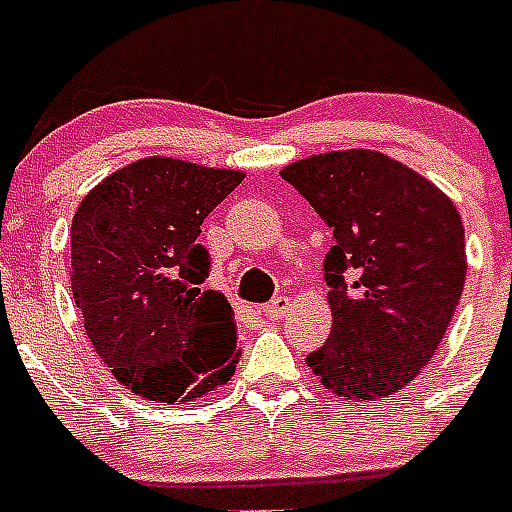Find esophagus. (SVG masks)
I'll return each mask as SVG.
<instances>
[{
    "label": "esophagus",
    "mask_w": 512,
    "mask_h": 512,
    "mask_svg": "<svg viewBox=\"0 0 512 512\" xmlns=\"http://www.w3.org/2000/svg\"><path fill=\"white\" fill-rule=\"evenodd\" d=\"M289 305H292V300L284 295H279V297H273L271 303L265 305L263 313L268 316V319H284V316L289 313Z\"/></svg>",
    "instance_id": "34e87169"
}]
</instances>
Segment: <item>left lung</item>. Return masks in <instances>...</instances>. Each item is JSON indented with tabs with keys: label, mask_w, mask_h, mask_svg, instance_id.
Masks as SVG:
<instances>
[{
	"label": "left lung",
	"mask_w": 512,
	"mask_h": 512,
	"mask_svg": "<svg viewBox=\"0 0 512 512\" xmlns=\"http://www.w3.org/2000/svg\"><path fill=\"white\" fill-rule=\"evenodd\" d=\"M281 177L332 231V335L308 356L324 388L385 398L436 353L465 287V228L436 185L374 151H335Z\"/></svg>",
	"instance_id": "obj_1"
}]
</instances>
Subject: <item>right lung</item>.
Returning <instances> with one entry per match:
<instances>
[{"mask_svg":"<svg viewBox=\"0 0 512 512\" xmlns=\"http://www.w3.org/2000/svg\"><path fill=\"white\" fill-rule=\"evenodd\" d=\"M241 172L140 159L108 175L71 223V292L87 337L122 385L151 401L199 398L231 380V300L204 289V217Z\"/></svg>","mask_w":512,"mask_h":512,"instance_id":"right-lung-1","label":"right lung"}]
</instances>
